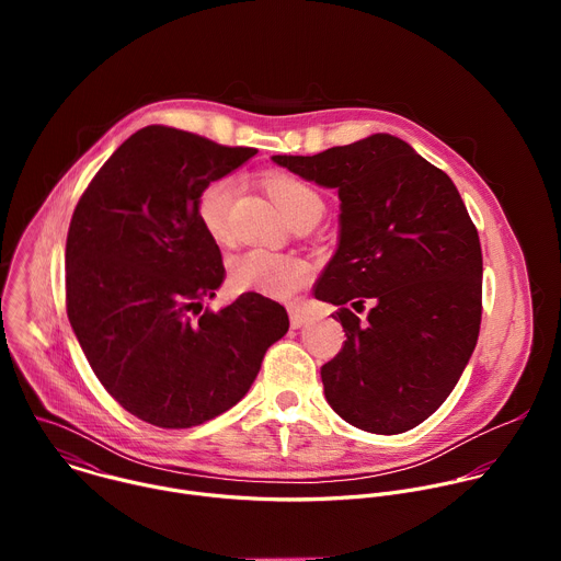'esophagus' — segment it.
<instances>
[{
	"label": "esophagus",
	"mask_w": 561,
	"mask_h": 561,
	"mask_svg": "<svg viewBox=\"0 0 561 561\" xmlns=\"http://www.w3.org/2000/svg\"><path fill=\"white\" fill-rule=\"evenodd\" d=\"M290 329H301L306 322H308V314L304 310H290Z\"/></svg>",
	"instance_id": "obj_1"
}]
</instances>
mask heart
Listing matches in <instances>:
<instances>
[{
  "label": "heart",
  "mask_w": 561,
  "mask_h": 561,
  "mask_svg": "<svg viewBox=\"0 0 561 561\" xmlns=\"http://www.w3.org/2000/svg\"><path fill=\"white\" fill-rule=\"evenodd\" d=\"M266 186L286 217L304 204L319 199L308 184L288 175H271ZM234 191V178H219L210 182L197 199L199 224L217 244H224L228 239V215ZM310 275L312 271L306 260L257 249L234 262L232 286L237 290H251L271 299H288L310 282Z\"/></svg>",
  "instance_id": "heart-1"
}]
</instances>
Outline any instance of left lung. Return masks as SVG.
Listing matches in <instances>:
<instances>
[{
	"label": "left lung",
	"mask_w": 561,
	"mask_h": 561,
	"mask_svg": "<svg viewBox=\"0 0 561 561\" xmlns=\"http://www.w3.org/2000/svg\"><path fill=\"white\" fill-rule=\"evenodd\" d=\"M273 162L342 202L340 244L314 288L342 306L346 333L322 366L327 402L368 433L415 428L459 381L482 322V247L453 180L388 133ZM366 300V320L343 308Z\"/></svg>",
	"instance_id": "obj_1"
}]
</instances>
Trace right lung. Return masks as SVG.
<instances>
[{
	"label": "right lung",
	"mask_w": 561,
	"mask_h": 561,
	"mask_svg": "<svg viewBox=\"0 0 561 561\" xmlns=\"http://www.w3.org/2000/svg\"><path fill=\"white\" fill-rule=\"evenodd\" d=\"M171 126L130 135L79 199L66 239V310L93 373L159 428L199 426L253 386L288 314L257 293L202 310L226 271L199 193L255 154Z\"/></svg>",
	"instance_id": "right-lung-1"
}]
</instances>
